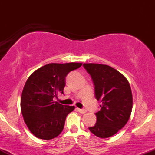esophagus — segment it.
I'll return each mask as SVG.
<instances>
[{"instance_id": "34e87169", "label": "esophagus", "mask_w": 155, "mask_h": 155, "mask_svg": "<svg viewBox=\"0 0 155 155\" xmlns=\"http://www.w3.org/2000/svg\"><path fill=\"white\" fill-rule=\"evenodd\" d=\"M77 110H78V111H79V113H81V114H84V113H86V112H87L86 110L83 109V108H77Z\"/></svg>"}]
</instances>
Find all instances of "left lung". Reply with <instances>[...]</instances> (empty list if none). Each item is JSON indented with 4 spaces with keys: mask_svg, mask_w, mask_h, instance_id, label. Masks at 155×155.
Wrapping results in <instances>:
<instances>
[{
    "mask_svg": "<svg viewBox=\"0 0 155 155\" xmlns=\"http://www.w3.org/2000/svg\"><path fill=\"white\" fill-rule=\"evenodd\" d=\"M83 66L91 76L95 98L101 104V110L95 114L97 122L89 130L99 138L111 137L130 117L133 95L130 84L121 73L108 65L84 63Z\"/></svg>",
    "mask_w": 155,
    "mask_h": 155,
    "instance_id": "1",
    "label": "left lung"
}]
</instances>
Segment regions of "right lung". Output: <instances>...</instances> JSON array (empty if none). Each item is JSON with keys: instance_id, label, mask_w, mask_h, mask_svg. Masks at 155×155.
I'll list each match as a JSON object with an SVG mask.
<instances>
[{"instance_id": "1", "label": "right lung", "mask_w": 155, "mask_h": 155, "mask_svg": "<svg viewBox=\"0 0 155 155\" xmlns=\"http://www.w3.org/2000/svg\"><path fill=\"white\" fill-rule=\"evenodd\" d=\"M82 63H49L35 71L27 80L21 97V111L28 129L37 138L50 140L63 131L65 119L75 106L53 101L63 93L65 77Z\"/></svg>"}]
</instances>
